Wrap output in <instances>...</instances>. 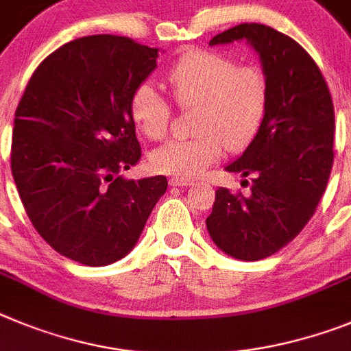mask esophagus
Here are the masks:
<instances>
[{
  "label": "esophagus",
  "instance_id": "1",
  "mask_svg": "<svg viewBox=\"0 0 351 351\" xmlns=\"http://www.w3.org/2000/svg\"><path fill=\"white\" fill-rule=\"evenodd\" d=\"M192 180L189 178H171L169 180V185H173V187H187V185H192Z\"/></svg>",
  "mask_w": 351,
  "mask_h": 351
}]
</instances>
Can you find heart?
Masks as SVG:
<instances>
[{
  "mask_svg": "<svg viewBox=\"0 0 351 351\" xmlns=\"http://www.w3.org/2000/svg\"><path fill=\"white\" fill-rule=\"evenodd\" d=\"M182 108L195 106L189 140H169L150 154L154 171L192 178L229 148L245 147L261 128L267 108V80L262 71L239 66L223 53L194 50L178 59L164 77ZM131 117L150 140L168 132L169 105L152 84L138 85L131 97Z\"/></svg>",
  "mask_w": 351,
  "mask_h": 351,
  "instance_id": "obj_1",
  "label": "heart"
}]
</instances>
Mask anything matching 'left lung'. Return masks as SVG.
<instances>
[{
	"instance_id": "8db88e82",
	"label": "left lung",
	"mask_w": 351,
	"mask_h": 351,
	"mask_svg": "<svg viewBox=\"0 0 351 351\" xmlns=\"http://www.w3.org/2000/svg\"><path fill=\"white\" fill-rule=\"evenodd\" d=\"M232 42L258 53L267 108L250 145L226 166L252 176V194L219 187L206 229L223 254L261 261L289 245L320 203L334 160V106L317 62L290 36L252 22L217 34L210 45Z\"/></svg>"
}]
</instances>
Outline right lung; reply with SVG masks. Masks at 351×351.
Returning a JSON list of instances; mask_svg holds the SVG:
<instances>
[{
    "label": "right lung",
    "mask_w": 351,
    "mask_h": 351,
    "mask_svg": "<svg viewBox=\"0 0 351 351\" xmlns=\"http://www.w3.org/2000/svg\"><path fill=\"white\" fill-rule=\"evenodd\" d=\"M159 49L93 34L34 69L14 119L12 175L27 217L53 250L108 266L134 248L166 176L128 180L140 160L131 97Z\"/></svg>",
    "instance_id": "add662e5"
}]
</instances>
